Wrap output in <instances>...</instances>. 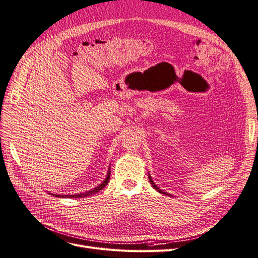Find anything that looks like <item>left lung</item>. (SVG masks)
Returning a JSON list of instances; mask_svg holds the SVG:
<instances>
[{"label": "left lung", "instance_id": "8db88e82", "mask_svg": "<svg viewBox=\"0 0 258 258\" xmlns=\"http://www.w3.org/2000/svg\"><path fill=\"white\" fill-rule=\"evenodd\" d=\"M148 178H149V181H150V183H152V185L154 186V188L159 192V193H162V194H165V195H168V197H173V195H171V194H168V193H166V192H164L163 190H161L159 188V186H157L156 184H155V182L153 181V179H152V176H150L149 174H148Z\"/></svg>", "mask_w": 258, "mask_h": 258}]
</instances>
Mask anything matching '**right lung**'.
I'll return each mask as SVG.
<instances>
[{"instance_id":"1","label":"right lung","mask_w":258,"mask_h":258,"mask_svg":"<svg viewBox=\"0 0 258 258\" xmlns=\"http://www.w3.org/2000/svg\"><path fill=\"white\" fill-rule=\"evenodd\" d=\"M110 168H111V167H109L108 174H106V177L104 178V180H103L100 184H98L97 186H95L94 189H91L90 191H85V192H83V193H78V194H77V193H76V194H69V195H64V194H53V193H49V194L53 195V197L61 198V199H66V198H68V199H80V198L91 197V195H93V194H95V193H97V192H99L100 190H102V189L104 188V186L106 185V183L109 182V180H110V173H111Z\"/></svg>"}]
</instances>
